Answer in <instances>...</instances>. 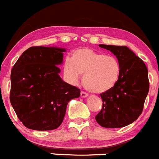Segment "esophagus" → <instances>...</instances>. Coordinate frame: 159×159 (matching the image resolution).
I'll use <instances>...</instances> for the list:
<instances>
[{
    "instance_id": "esophagus-1",
    "label": "esophagus",
    "mask_w": 159,
    "mask_h": 159,
    "mask_svg": "<svg viewBox=\"0 0 159 159\" xmlns=\"http://www.w3.org/2000/svg\"><path fill=\"white\" fill-rule=\"evenodd\" d=\"M87 96H88V93H87L84 92V91H81V96L82 98L87 97Z\"/></svg>"
}]
</instances>
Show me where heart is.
<instances>
[{"mask_svg":"<svg viewBox=\"0 0 159 159\" xmlns=\"http://www.w3.org/2000/svg\"><path fill=\"white\" fill-rule=\"evenodd\" d=\"M63 72L72 84L76 83L81 74H84L85 87L93 93H102L116 84L121 73V64L115 56L84 48L75 51L71 60H65Z\"/></svg>","mask_w":159,"mask_h":159,"instance_id":"1","label":"heart"}]
</instances>
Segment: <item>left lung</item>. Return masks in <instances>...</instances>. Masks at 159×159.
Returning <instances> with one entry per match:
<instances>
[{
    "label": "left lung",
    "mask_w": 159,
    "mask_h": 159,
    "mask_svg": "<svg viewBox=\"0 0 159 159\" xmlns=\"http://www.w3.org/2000/svg\"><path fill=\"white\" fill-rule=\"evenodd\" d=\"M111 51L121 64L118 82L111 90L100 94L102 107L96 122L105 128H122L139 117L149 93L148 69L144 62L127 46L98 45Z\"/></svg>",
    "instance_id": "obj_1"
}]
</instances>
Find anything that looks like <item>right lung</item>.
Masks as SVG:
<instances>
[{
	"instance_id": "right-lung-1",
	"label": "right lung",
	"mask_w": 159,
	"mask_h": 159,
	"mask_svg": "<svg viewBox=\"0 0 159 159\" xmlns=\"http://www.w3.org/2000/svg\"><path fill=\"white\" fill-rule=\"evenodd\" d=\"M65 49L30 47L22 53L11 71L10 100L18 118L33 130L57 129L67 104L81 90L60 77L57 66Z\"/></svg>"
}]
</instances>
